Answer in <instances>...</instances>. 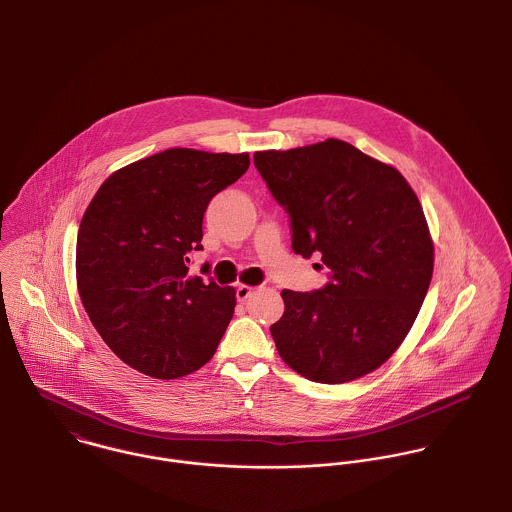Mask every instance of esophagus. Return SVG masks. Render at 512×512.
I'll list each match as a JSON object with an SVG mask.
<instances>
[{
	"instance_id": "34e87169",
	"label": "esophagus",
	"mask_w": 512,
	"mask_h": 512,
	"mask_svg": "<svg viewBox=\"0 0 512 512\" xmlns=\"http://www.w3.org/2000/svg\"><path fill=\"white\" fill-rule=\"evenodd\" d=\"M256 288H252V286H246V284H240L238 288H236V297H238V301H246L252 293H254Z\"/></svg>"
}]
</instances>
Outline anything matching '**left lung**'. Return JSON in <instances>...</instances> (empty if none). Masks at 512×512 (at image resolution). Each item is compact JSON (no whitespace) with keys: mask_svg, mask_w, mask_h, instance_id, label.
I'll use <instances>...</instances> for the list:
<instances>
[{"mask_svg":"<svg viewBox=\"0 0 512 512\" xmlns=\"http://www.w3.org/2000/svg\"><path fill=\"white\" fill-rule=\"evenodd\" d=\"M254 163L292 217L295 254H321L331 282L284 290L270 327L284 363L323 384L384 365L410 333L434 274V240L404 175L343 140L266 149Z\"/></svg>","mask_w":512,"mask_h":512,"instance_id":"1","label":"left lung"}]
</instances>
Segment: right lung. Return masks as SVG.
Returning a JSON list of instances; mask_svg holds the SVG:
<instances>
[{"instance_id":"obj_1","label":"right lung","mask_w":512,"mask_h":512,"mask_svg":"<svg viewBox=\"0 0 512 512\" xmlns=\"http://www.w3.org/2000/svg\"><path fill=\"white\" fill-rule=\"evenodd\" d=\"M248 165V153L173 147L114 171L92 197L76 238V286L126 365L173 380L213 359L236 292L189 276L187 254L203 250L211 199Z\"/></svg>"}]
</instances>
